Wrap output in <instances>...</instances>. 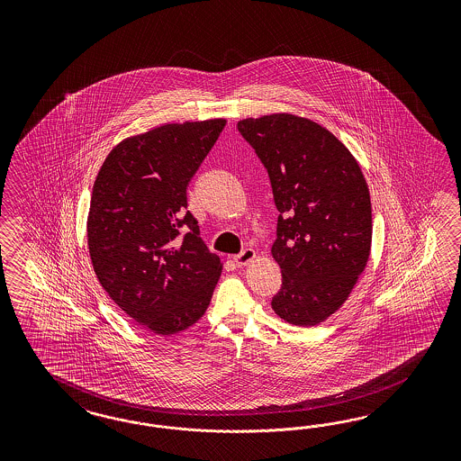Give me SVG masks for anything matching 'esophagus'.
<instances>
[{
	"mask_svg": "<svg viewBox=\"0 0 461 461\" xmlns=\"http://www.w3.org/2000/svg\"><path fill=\"white\" fill-rule=\"evenodd\" d=\"M255 257H257L255 250H251V249H245V250L240 251L238 255H235V257H233V260H235V264H237L238 267H245L249 266Z\"/></svg>",
	"mask_w": 461,
	"mask_h": 461,
	"instance_id": "obj_1",
	"label": "esophagus"
}]
</instances>
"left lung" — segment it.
<instances>
[{
  "mask_svg": "<svg viewBox=\"0 0 461 461\" xmlns=\"http://www.w3.org/2000/svg\"><path fill=\"white\" fill-rule=\"evenodd\" d=\"M268 172L279 211L272 257L282 287L272 309L314 326L348 299L372 245V204L362 168L321 125L277 113L238 122Z\"/></svg>",
  "mask_w": 461,
  "mask_h": 461,
  "instance_id": "left-lung-1",
  "label": "left lung"
}]
</instances>
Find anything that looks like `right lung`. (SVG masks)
<instances>
[{"label":"right lung","instance_id":"obj_1","mask_svg":"<svg viewBox=\"0 0 461 461\" xmlns=\"http://www.w3.org/2000/svg\"><path fill=\"white\" fill-rule=\"evenodd\" d=\"M226 120L158 126L120 141L93 185L87 245L99 284L157 335L194 324L221 276L187 211V184Z\"/></svg>","mask_w":461,"mask_h":461}]
</instances>
